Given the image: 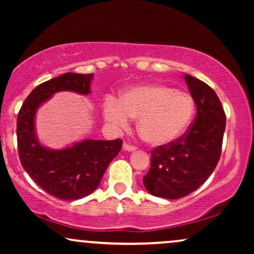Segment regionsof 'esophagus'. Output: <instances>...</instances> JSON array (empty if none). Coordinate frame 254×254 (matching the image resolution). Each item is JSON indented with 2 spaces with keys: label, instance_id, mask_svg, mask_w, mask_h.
Instances as JSON below:
<instances>
[{
  "label": "esophagus",
  "instance_id": "1",
  "mask_svg": "<svg viewBox=\"0 0 254 254\" xmlns=\"http://www.w3.org/2000/svg\"><path fill=\"white\" fill-rule=\"evenodd\" d=\"M123 149H124L125 151H128V152H133V151L136 150V148H135L134 145H130V144H128V143H124L123 144Z\"/></svg>",
  "mask_w": 254,
  "mask_h": 254
}]
</instances>
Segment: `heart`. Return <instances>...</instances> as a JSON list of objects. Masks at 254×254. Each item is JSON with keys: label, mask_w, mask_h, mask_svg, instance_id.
<instances>
[{"label": "heart", "mask_w": 254, "mask_h": 254, "mask_svg": "<svg viewBox=\"0 0 254 254\" xmlns=\"http://www.w3.org/2000/svg\"><path fill=\"white\" fill-rule=\"evenodd\" d=\"M194 112L195 103L190 93L159 83L133 86L120 100L107 97L103 107L105 120L118 129L127 128L130 118L138 119V134L151 147H165L182 137Z\"/></svg>", "instance_id": "1"}]
</instances>
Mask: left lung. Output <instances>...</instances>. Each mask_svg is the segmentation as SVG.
Masks as SVG:
<instances>
[{
    "instance_id": "left-lung-1",
    "label": "left lung",
    "mask_w": 254,
    "mask_h": 254,
    "mask_svg": "<svg viewBox=\"0 0 254 254\" xmlns=\"http://www.w3.org/2000/svg\"><path fill=\"white\" fill-rule=\"evenodd\" d=\"M196 106L195 121L173 143L151 151L150 169L143 177L152 195L176 200L199 189L216 168L225 130V113L206 83L184 75Z\"/></svg>"
}]
</instances>
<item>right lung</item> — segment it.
<instances>
[{"instance_id":"add662e5","label":"right lung","mask_w":254,"mask_h":254,"mask_svg":"<svg viewBox=\"0 0 254 254\" xmlns=\"http://www.w3.org/2000/svg\"><path fill=\"white\" fill-rule=\"evenodd\" d=\"M92 79L93 74L65 72L41 83L27 96L17 117V143L24 170L40 189L61 200L74 201L91 194L119 154L123 141L86 138L64 149L45 147L37 135L36 114L58 92L89 95Z\"/></svg>"}]
</instances>
